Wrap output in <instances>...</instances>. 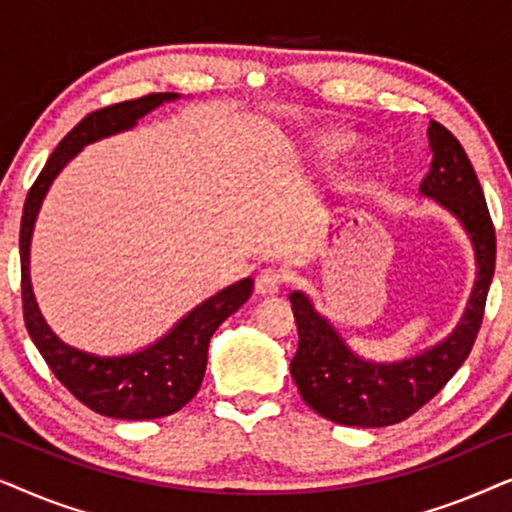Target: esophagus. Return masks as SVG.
Here are the masks:
<instances>
[{
    "label": "esophagus",
    "instance_id": "34e87169",
    "mask_svg": "<svg viewBox=\"0 0 512 512\" xmlns=\"http://www.w3.org/2000/svg\"><path fill=\"white\" fill-rule=\"evenodd\" d=\"M286 282V272L282 268H268L263 270L256 279V291L261 296H275L282 289V284Z\"/></svg>",
    "mask_w": 512,
    "mask_h": 512
}]
</instances>
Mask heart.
<instances>
[{
    "label": "heart",
    "mask_w": 512,
    "mask_h": 512,
    "mask_svg": "<svg viewBox=\"0 0 512 512\" xmlns=\"http://www.w3.org/2000/svg\"><path fill=\"white\" fill-rule=\"evenodd\" d=\"M335 151H338V146L333 142H324V146H321V153H326V156H333Z\"/></svg>",
    "instance_id": "1"
}]
</instances>
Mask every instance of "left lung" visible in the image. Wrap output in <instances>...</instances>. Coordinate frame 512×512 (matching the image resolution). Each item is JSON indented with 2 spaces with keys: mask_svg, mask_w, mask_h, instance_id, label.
Returning <instances> with one entry per match:
<instances>
[{
  "mask_svg": "<svg viewBox=\"0 0 512 512\" xmlns=\"http://www.w3.org/2000/svg\"><path fill=\"white\" fill-rule=\"evenodd\" d=\"M431 170L419 193L436 200L464 228L473 244L475 284L454 331L436 345L401 361L363 359L303 291L289 300L298 326L291 377L317 415L342 426L380 429L398 424L431 401L461 368L478 338L496 263V235L480 181L457 137L431 121Z\"/></svg>",
  "mask_w": 512,
  "mask_h": 512,
  "instance_id": "left-lung-1",
  "label": "left lung"
}]
</instances>
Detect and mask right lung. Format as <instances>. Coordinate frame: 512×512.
Segmentation results:
<instances>
[{
	"label": "right lung",
	"mask_w": 512,
	"mask_h": 512,
	"mask_svg": "<svg viewBox=\"0 0 512 512\" xmlns=\"http://www.w3.org/2000/svg\"><path fill=\"white\" fill-rule=\"evenodd\" d=\"M179 100V93H153L139 100L111 104L88 114L51 153L44 170L27 193L20 221V272H23V312L27 333L55 377L97 415L114 419H156L184 408L198 394L207 368L209 340L230 314L240 310L254 291V279L216 291L186 312L163 338L130 354L102 356L67 345L41 314L30 279V247L34 223L48 188L83 146L132 130L139 118L160 104Z\"/></svg>",
	"instance_id": "add662e5"
}]
</instances>
